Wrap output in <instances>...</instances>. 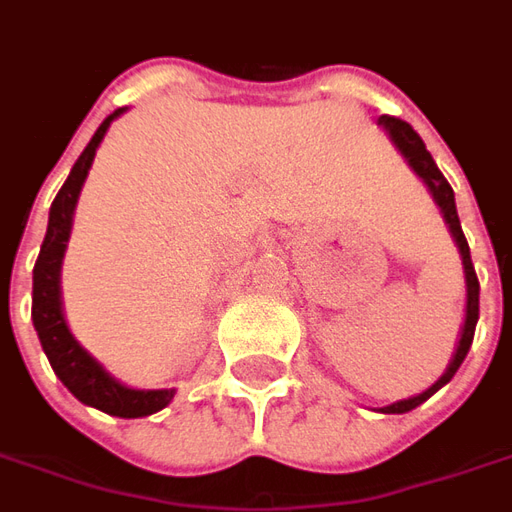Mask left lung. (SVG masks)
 I'll list each match as a JSON object with an SVG mask.
<instances>
[{
    "label": "left lung",
    "instance_id": "1",
    "mask_svg": "<svg viewBox=\"0 0 512 512\" xmlns=\"http://www.w3.org/2000/svg\"><path fill=\"white\" fill-rule=\"evenodd\" d=\"M378 126L386 128V134L395 142L397 150L403 153V158L408 161V167L414 169L419 178L425 180V186H428L430 194H433V200H436V205H439L441 213H444V222L450 227L455 244H458V252H461L463 260V274H466V321H463L461 340H458V348H455V354H452L450 367H447L444 376L430 386V389H425L422 395L408 397V400H397L392 406L381 408L384 414H406L411 408L422 406L430 395H436L441 386L450 384L452 376L458 373V367L463 365V359H466L469 348H472L474 326H477V318H480V282H477V274H474L469 244H466V235H463L461 230V219H458V211H455V194H452V186L447 183V178L441 175V169L436 167L433 156L425 150V142H422L417 131L408 126L406 120H400V117H378Z\"/></svg>",
    "mask_w": 512,
    "mask_h": 512
}]
</instances>
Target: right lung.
Wrapping results in <instances>:
<instances>
[{
  "label": "right lung",
  "mask_w": 512,
  "mask_h": 512,
  "mask_svg": "<svg viewBox=\"0 0 512 512\" xmlns=\"http://www.w3.org/2000/svg\"><path fill=\"white\" fill-rule=\"evenodd\" d=\"M123 112L126 109H117L98 126L90 145L84 147L82 156L76 158L71 175L51 202L46 238H43L38 263L32 271V323H35L43 351L49 356L51 370L57 373L62 384L71 389L73 397H79L82 403L98 408V411H106L112 417L134 419L156 414L164 406H169V400L175 397V389H128L126 384L115 381L93 356L84 351L82 345L76 343V337L65 323L60 301V268L65 246L71 238L73 211H76V202H79L84 180L93 167L95 150L101 145L106 128L112 126V120Z\"/></svg>",
  "instance_id": "add662e5"
}]
</instances>
